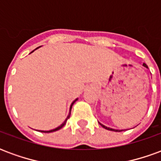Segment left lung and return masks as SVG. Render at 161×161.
<instances>
[{
  "label": "left lung",
  "instance_id": "obj_1",
  "mask_svg": "<svg viewBox=\"0 0 161 161\" xmlns=\"http://www.w3.org/2000/svg\"><path fill=\"white\" fill-rule=\"evenodd\" d=\"M142 65H143V66H144V67H146V68H147V69H148V67H147V65L146 64H143ZM99 124L101 125V126H102V127H103V128H104L105 129H107V130H110V131H115V132L123 131V130H118V129H114V128H108V127H106V126H104V125H103V124H102V123H100V122H99Z\"/></svg>",
  "mask_w": 161,
  "mask_h": 161
}]
</instances>
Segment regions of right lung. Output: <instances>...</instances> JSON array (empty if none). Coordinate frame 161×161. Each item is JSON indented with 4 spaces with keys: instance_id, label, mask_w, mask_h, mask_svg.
I'll return each instance as SVG.
<instances>
[{
    "instance_id": "obj_1",
    "label": "right lung",
    "mask_w": 161,
    "mask_h": 161,
    "mask_svg": "<svg viewBox=\"0 0 161 161\" xmlns=\"http://www.w3.org/2000/svg\"><path fill=\"white\" fill-rule=\"evenodd\" d=\"M36 49H38V48H36ZM33 52H32V53H33ZM77 99H75V100H74V101L72 102V103H71V104H70V111H69V115H68V116H67V118L65 119V120H64V121L63 123H62V124L60 125V126H58V128H54V129H52V130H49V131H44V130H39V131H40V132H42V133H52V132L57 131V130H59L60 128H63L64 126V125H65V123H66L67 120H68V119L70 118V111H71V108H72V105L74 104V103H75V102L77 101Z\"/></svg>"
}]
</instances>
